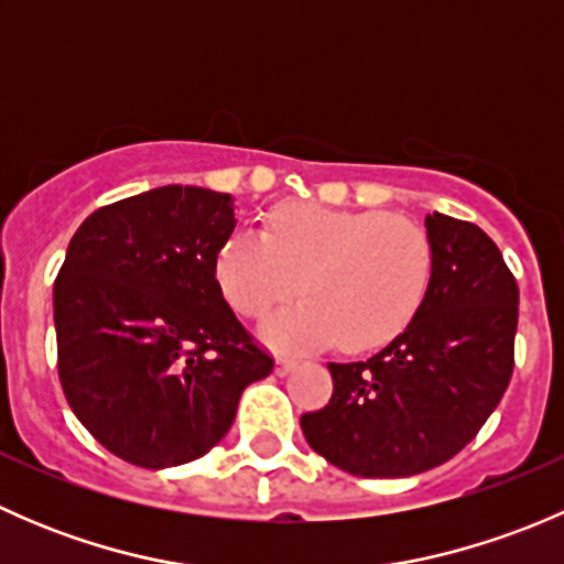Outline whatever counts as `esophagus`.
I'll return each instance as SVG.
<instances>
[{"label":"esophagus","mask_w":564,"mask_h":564,"mask_svg":"<svg viewBox=\"0 0 564 564\" xmlns=\"http://www.w3.org/2000/svg\"><path fill=\"white\" fill-rule=\"evenodd\" d=\"M294 368H297V357H278V362H275L278 377H289Z\"/></svg>","instance_id":"1"}]
</instances>
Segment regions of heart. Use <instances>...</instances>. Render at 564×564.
Masks as SVG:
<instances>
[{
    "instance_id": "1",
    "label": "heart",
    "mask_w": 564,
    "mask_h": 564,
    "mask_svg": "<svg viewBox=\"0 0 564 564\" xmlns=\"http://www.w3.org/2000/svg\"><path fill=\"white\" fill-rule=\"evenodd\" d=\"M431 275L434 250L414 220L324 204H281L267 231H231L215 256L226 303L250 318L294 297L303 278L308 297L261 324L275 349H379L409 327Z\"/></svg>"
}]
</instances>
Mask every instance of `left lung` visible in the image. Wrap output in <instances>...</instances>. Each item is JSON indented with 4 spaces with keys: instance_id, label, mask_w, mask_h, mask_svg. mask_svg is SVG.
<instances>
[{
    "instance_id": "left-lung-1",
    "label": "left lung",
    "mask_w": 564,
    "mask_h": 564,
    "mask_svg": "<svg viewBox=\"0 0 564 564\" xmlns=\"http://www.w3.org/2000/svg\"><path fill=\"white\" fill-rule=\"evenodd\" d=\"M429 294L409 327L362 362H329L333 398L300 417L318 456L360 477H409L475 440L513 373L519 286L491 237L425 215Z\"/></svg>"
}]
</instances>
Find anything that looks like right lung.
Returning <instances> with one entry per match:
<instances>
[{
  "label": "right lung",
  "instance_id": "1",
  "mask_svg": "<svg viewBox=\"0 0 564 564\" xmlns=\"http://www.w3.org/2000/svg\"><path fill=\"white\" fill-rule=\"evenodd\" d=\"M229 193L163 185L89 215L54 283L59 382L113 456L144 469L202 458L272 360L215 281L237 226Z\"/></svg>",
  "mask_w": 564,
  "mask_h": 564
}]
</instances>
